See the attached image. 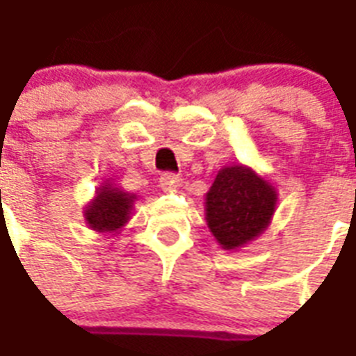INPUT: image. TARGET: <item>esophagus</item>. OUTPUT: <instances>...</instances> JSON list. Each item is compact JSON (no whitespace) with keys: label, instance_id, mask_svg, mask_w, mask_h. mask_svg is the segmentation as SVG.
Instances as JSON below:
<instances>
[{"label":"esophagus","instance_id":"1","mask_svg":"<svg viewBox=\"0 0 356 356\" xmlns=\"http://www.w3.org/2000/svg\"><path fill=\"white\" fill-rule=\"evenodd\" d=\"M181 178L176 172H163L159 178V186L163 187L165 191H175L176 187L180 186Z\"/></svg>","mask_w":356,"mask_h":356}]
</instances>
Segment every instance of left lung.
I'll use <instances>...</instances> for the list:
<instances>
[{
    "instance_id": "8db88e82",
    "label": "left lung",
    "mask_w": 356,
    "mask_h": 356,
    "mask_svg": "<svg viewBox=\"0 0 356 356\" xmlns=\"http://www.w3.org/2000/svg\"><path fill=\"white\" fill-rule=\"evenodd\" d=\"M277 204L273 187L241 165L219 170L206 195V219L225 249H238L269 225Z\"/></svg>"
}]
</instances>
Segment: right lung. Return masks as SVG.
Instances as JSON below:
<instances>
[{"label": "right lung", "instance_id": "1", "mask_svg": "<svg viewBox=\"0 0 356 356\" xmlns=\"http://www.w3.org/2000/svg\"><path fill=\"white\" fill-rule=\"evenodd\" d=\"M134 198L128 193L118 191L117 187L106 184L100 187L89 209H85V219L98 232H115L129 219Z\"/></svg>", "mask_w": 356, "mask_h": 356}]
</instances>
